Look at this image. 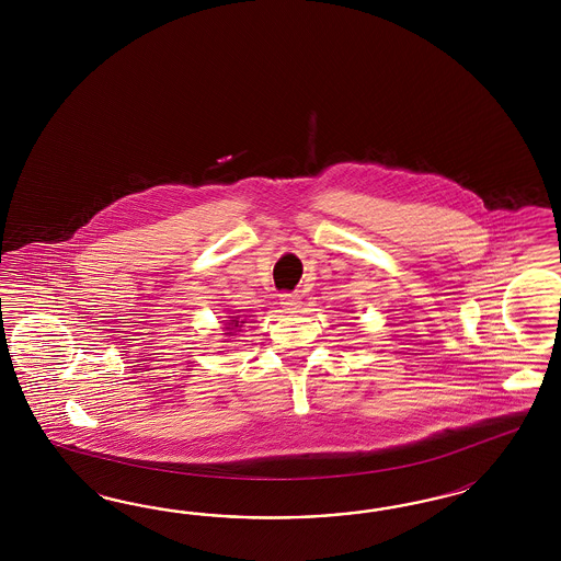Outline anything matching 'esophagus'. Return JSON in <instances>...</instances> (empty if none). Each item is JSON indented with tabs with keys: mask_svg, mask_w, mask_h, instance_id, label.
Segmentation results:
<instances>
[{
	"mask_svg": "<svg viewBox=\"0 0 561 561\" xmlns=\"http://www.w3.org/2000/svg\"><path fill=\"white\" fill-rule=\"evenodd\" d=\"M279 305L282 308L286 310V312H298L300 310V306H302V298L296 294V291H289V294H282V298H279Z\"/></svg>",
	"mask_w": 561,
	"mask_h": 561,
	"instance_id": "1",
	"label": "esophagus"
}]
</instances>
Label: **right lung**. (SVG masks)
<instances>
[{"instance_id": "1", "label": "right lung", "mask_w": 561, "mask_h": 561, "mask_svg": "<svg viewBox=\"0 0 561 561\" xmlns=\"http://www.w3.org/2000/svg\"><path fill=\"white\" fill-rule=\"evenodd\" d=\"M242 323H244V321H240V317H230V323H226V333H224V335L230 337V335L237 331L238 327H242Z\"/></svg>"}]
</instances>
